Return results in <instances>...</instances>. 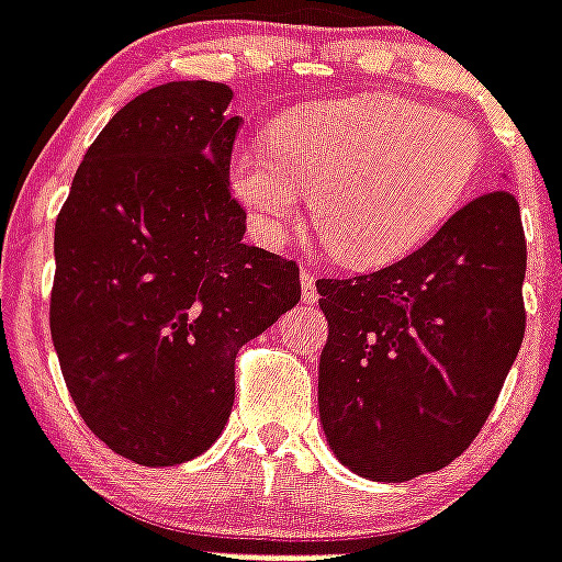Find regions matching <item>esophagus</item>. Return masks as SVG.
Masks as SVG:
<instances>
[{
    "label": "esophagus",
    "instance_id": "esophagus-1",
    "mask_svg": "<svg viewBox=\"0 0 562 562\" xmlns=\"http://www.w3.org/2000/svg\"><path fill=\"white\" fill-rule=\"evenodd\" d=\"M300 285H303V300L305 303H314L317 300V277L308 271L300 273Z\"/></svg>",
    "mask_w": 562,
    "mask_h": 562
}]
</instances>
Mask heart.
Here are the masks:
<instances>
[{
  "instance_id": "b5f03b06",
  "label": "heart",
  "mask_w": 562,
  "mask_h": 562,
  "mask_svg": "<svg viewBox=\"0 0 562 562\" xmlns=\"http://www.w3.org/2000/svg\"><path fill=\"white\" fill-rule=\"evenodd\" d=\"M482 158V135L464 117L395 94H360L280 115L268 149H236L227 181L266 241L285 236L305 193L331 257L375 268L453 216Z\"/></svg>"
}]
</instances>
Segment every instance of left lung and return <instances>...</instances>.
Segmentation results:
<instances>
[{
    "label": "left lung",
    "mask_w": 562,
    "mask_h": 562,
    "mask_svg": "<svg viewBox=\"0 0 562 562\" xmlns=\"http://www.w3.org/2000/svg\"><path fill=\"white\" fill-rule=\"evenodd\" d=\"M526 234L494 190L409 257L317 280L328 340L317 404L328 447L372 482H407L462 456L526 335Z\"/></svg>",
    "instance_id": "obj_1"
}]
</instances>
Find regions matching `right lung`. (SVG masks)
Segmentation results:
<instances>
[{
	"instance_id": "1",
	"label": "right lung",
	"mask_w": 562,
	"mask_h": 562,
	"mask_svg": "<svg viewBox=\"0 0 562 562\" xmlns=\"http://www.w3.org/2000/svg\"><path fill=\"white\" fill-rule=\"evenodd\" d=\"M234 91L178 80L103 126L54 227L52 340L77 413L147 468L202 456L239 349L300 300V268L245 245L227 164Z\"/></svg>"
}]
</instances>
